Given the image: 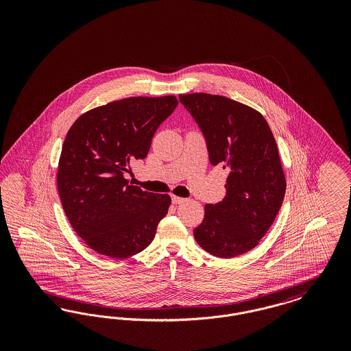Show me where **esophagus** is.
<instances>
[{
  "mask_svg": "<svg viewBox=\"0 0 351 351\" xmlns=\"http://www.w3.org/2000/svg\"><path fill=\"white\" fill-rule=\"evenodd\" d=\"M184 201H185V199H183V197H179V196H172V202L173 204H183Z\"/></svg>",
  "mask_w": 351,
  "mask_h": 351,
  "instance_id": "34e87169",
  "label": "esophagus"
}]
</instances>
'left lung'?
<instances>
[{
	"instance_id": "1",
	"label": "left lung",
	"mask_w": 351,
	"mask_h": 351,
	"mask_svg": "<svg viewBox=\"0 0 351 351\" xmlns=\"http://www.w3.org/2000/svg\"><path fill=\"white\" fill-rule=\"evenodd\" d=\"M179 99L200 126L210 163L229 172L225 199L205 205L195 239L218 258L238 256L259 243L283 202L287 183L276 141L265 117L245 104L209 93Z\"/></svg>"
}]
</instances>
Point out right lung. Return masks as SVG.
<instances>
[{
  "instance_id": "right-lung-1",
  "label": "right lung",
  "mask_w": 351,
  "mask_h": 351,
  "mask_svg": "<svg viewBox=\"0 0 351 351\" xmlns=\"http://www.w3.org/2000/svg\"><path fill=\"white\" fill-rule=\"evenodd\" d=\"M175 96L129 97L82 114L68 130L58 191L73 230L101 255L123 259L145 250L171 205L168 195L142 191L123 178L145 159Z\"/></svg>"
}]
</instances>
